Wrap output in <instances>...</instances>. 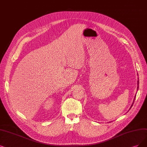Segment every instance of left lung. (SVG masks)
<instances>
[{
	"label": "left lung",
	"mask_w": 147,
	"mask_h": 147,
	"mask_svg": "<svg viewBox=\"0 0 147 147\" xmlns=\"http://www.w3.org/2000/svg\"><path fill=\"white\" fill-rule=\"evenodd\" d=\"M138 88H137V90H138V89H139V78H138ZM136 95H135V96H134V100H133V104H132V105H131V107H130V108H129V110H130V109H131V107H132V106H133V103H134V100H135V98H136Z\"/></svg>",
	"instance_id": "1"
}]
</instances>
